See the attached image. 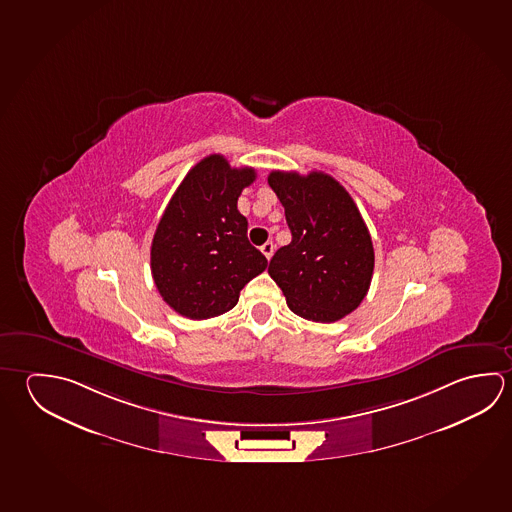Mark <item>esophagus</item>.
Returning <instances> with one entry per match:
<instances>
[{"label": "esophagus", "instance_id": "1", "mask_svg": "<svg viewBox=\"0 0 512 512\" xmlns=\"http://www.w3.org/2000/svg\"><path fill=\"white\" fill-rule=\"evenodd\" d=\"M260 252L266 255V259H271V255H273V252H275V244L271 243V241L262 244V246H260Z\"/></svg>", "mask_w": 512, "mask_h": 512}]
</instances>
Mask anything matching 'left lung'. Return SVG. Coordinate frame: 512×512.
Segmentation results:
<instances>
[{
	"label": "left lung",
	"instance_id": "left-lung-1",
	"mask_svg": "<svg viewBox=\"0 0 512 512\" xmlns=\"http://www.w3.org/2000/svg\"><path fill=\"white\" fill-rule=\"evenodd\" d=\"M268 183L293 235L269 260V277L293 313L338 322L361 304L374 271V246L356 203L325 172L273 171Z\"/></svg>",
	"mask_w": 512,
	"mask_h": 512
}]
</instances>
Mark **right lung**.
Masks as SVG:
<instances>
[{"label":"right lung","instance_id":"obj_1","mask_svg":"<svg viewBox=\"0 0 512 512\" xmlns=\"http://www.w3.org/2000/svg\"><path fill=\"white\" fill-rule=\"evenodd\" d=\"M255 169H234L210 154L183 178L163 212L151 246L154 284L176 313L205 320L230 311L268 260L248 241V221L237 210Z\"/></svg>","mask_w":512,"mask_h":512}]
</instances>
